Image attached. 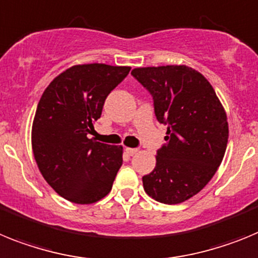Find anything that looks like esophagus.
<instances>
[{
	"instance_id": "obj_1",
	"label": "esophagus",
	"mask_w": 258,
	"mask_h": 258,
	"mask_svg": "<svg viewBox=\"0 0 258 258\" xmlns=\"http://www.w3.org/2000/svg\"><path fill=\"white\" fill-rule=\"evenodd\" d=\"M138 149L136 148H126V153L128 154V156H135L136 153H138Z\"/></svg>"
}]
</instances>
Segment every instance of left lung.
<instances>
[{
  "label": "left lung",
  "mask_w": 258,
  "mask_h": 258,
  "mask_svg": "<svg viewBox=\"0 0 258 258\" xmlns=\"http://www.w3.org/2000/svg\"><path fill=\"white\" fill-rule=\"evenodd\" d=\"M131 75L151 93L157 120L167 126L156 167L143 176L145 192L163 204L183 203L209 183L222 162L227 116L210 83L191 67H142Z\"/></svg>",
  "instance_id": "1"
}]
</instances>
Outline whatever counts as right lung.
Here are the masks:
<instances>
[{
    "mask_svg": "<svg viewBox=\"0 0 258 258\" xmlns=\"http://www.w3.org/2000/svg\"><path fill=\"white\" fill-rule=\"evenodd\" d=\"M131 67L78 64L44 91L32 126V149L40 171L58 195L75 204L101 200L122 166V147L88 139L105 100Z\"/></svg>",
    "mask_w": 258,
    "mask_h": 258,
    "instance_id": "1",
    "label": "right lung"
}]
</instances>
